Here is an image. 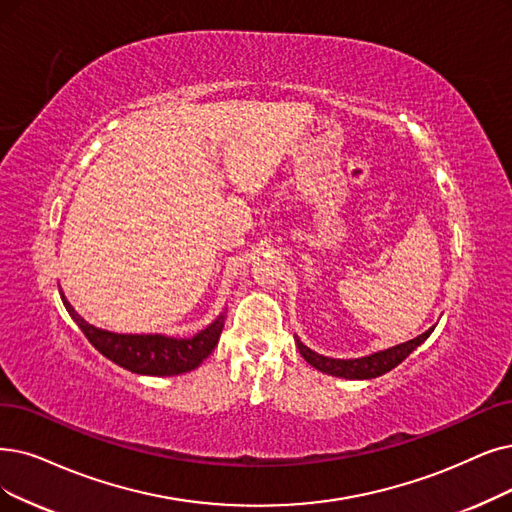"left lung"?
Returning <instances> with one entry per match:
<instances>
[{
  "label": "left lung",
  "instance_id": "obj_1",
  "mask_svg": "<svg viewBox=\"0 0 512 512\" xmlns=\"http://www.w3.org/2000/svg\"><path fill=\"white\" fill-rule=\"evenodd\" d=\"M435 327L431 330H426L424 334L416 336L414 340H407L403 344L391 346V349H384L372 355H365V357H357V359H334V357H325L315 353L309 346L302 344L298 336L296 338V346L300 355L304 357L306 363H311L315 370L323 372V374H330L336 378H346V380H370V378H378L386 372L395 370V367L405 359L410 357V353H414L418 346L433 334Z\"/></svg>",
  "mask_w": 512,
  "mask_h": 512
}]
</instances>
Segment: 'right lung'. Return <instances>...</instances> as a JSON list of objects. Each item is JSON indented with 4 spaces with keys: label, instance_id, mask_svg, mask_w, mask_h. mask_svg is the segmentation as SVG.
Instances as JSON below:
<instances>
[{
    "label": "right lung",
    "instance_id": "obj_1",
    "mask_svg": "<svg viewBox=\"0 0 512 512\" xmlns=\"http://www.w3.org/2000/svg\"><path fill=\"white\" fill-rule=\"evenodd\" d=\"M60 298H63L71 319L98 353L140 376H178L195 370L214 351L222 334L224 317H227L222 311L206 330L191 338H174L166 334H117L88 323L73 309L63 292H60Z\"/></svg>",
    "mask_w": 512,
    "mask_h": 512
}]
</instances>
